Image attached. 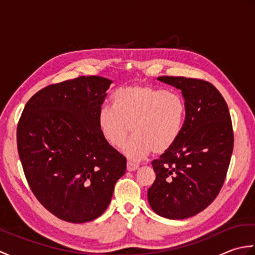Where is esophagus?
Listing matches in <instances>:
<instances>
[{
	"label": "esophagus",
	"instance_id": "obj_1",
	"mask_svg": "<svg viewBox=\"0 0 255 255\" xmlns=\"http://www.w3.org/2000/svg\"><path fill=\"white\" fill-rule=\"evenodd\" d=\"M138 169H139V165L138 164L132 163V162H130V161L127 162V170L129 172H133V171H136Z\"/></svg>",
	"mask_w": 255,
	"mask_h": 255
}]
</instances>
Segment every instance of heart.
<instances>
[{
	"mask_svg": "<svg viewBox=\"0 0 255 255\" xmlns=\"http://www.w3.org/2000/svg\"><path fill=\"white\" fill-rule=\"evenodd\" d=\"M113 108L103 106L97 115L102 137L115 149L125 148L129 159L138 161L153 152L165 153L180 138L186 118V103L176 92L144 84L118 89L112 97Z\"/></svg>",
	"mask_w": 255,
	"mask_h": 255,
	"instance_id": "b5f03b06",
	"label": "heart"
}]
</instances>
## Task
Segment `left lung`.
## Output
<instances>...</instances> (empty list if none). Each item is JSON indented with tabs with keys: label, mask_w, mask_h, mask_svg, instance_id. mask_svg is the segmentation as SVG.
Here are the masks:
<instances>
[{
	"label": "left lung",
	"mask_w": 255,
	"mask_h": 255,
	"mask_svg": "<svg viewBox=\"0 0 255 255\" xmlns=\"http://www.w3.org/2000/svg\"><path fill=\"white\" fill-rule=\"evenodd\" d=\"M158 80L182 91L186 118L174 147L152 161L156 177L148 200L162 217L185 219L208 207L224 185L234 150L231 117L223 95L207 81Z\"/></svg>",
	"instance_id": "1"
}]
</instances>
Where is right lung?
Masks as SVG:
<instances>
[{"mask_svg":"<svg viewBox=\"0 0 255 255\" xmlns=\"http://www.w3.org/2000/svg\"><path fill=\"white\" fill-rule=\"evenodd\" d=\"M111 84L92 75L46 86L27 102L17 125V150L31 192L69 223L100 217L126 172V158L97 125Z\"/></svg>","mask_w":255,"mask_h":255,"instance_id":"add662e5","label":"right lung"}]
</instances>
